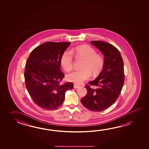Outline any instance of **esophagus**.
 Wrapping results in <instances>:
<instances>
[{"label": "esophagus", "mask_w": 149, "mask_h": 149, "mask_svg": "<svg viewBox=\"0 0 149 149\" xmlns=\"http://www.w3.org/2000/svg\"><path fill=\"white\" fill-rule=\"evenodd\" d=\"M73 87H74V88H79V85H77V84H74V85H73Z\"/></svg>", "instance_id": "34e87169"}]
</instances>
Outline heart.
<instances>
[{"label":"heart","instance_id":"obj_1","mask_svg":"<svg viewBox=\"0 0 149 149\" xmlns=\"http://www.w3.org/2000/svg\"><path fill=\"white\" fill-rule=\"evenodd\" d=\"M71 52L76 57L84 60V62L82 70L74 71L67 75L68 81L81 84L89 79L91 73L94 76L100 73L103 65V60L101 56L96 54L94 48L88 45H81L73 48ZM71 52L65 51L61 57V66L67 72L71 71L73 67V56Z\"/></svg>","mask_w":149,"mask_h":149}]
</instances>
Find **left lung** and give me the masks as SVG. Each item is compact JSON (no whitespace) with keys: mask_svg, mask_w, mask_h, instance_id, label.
I'll return each mask as SVG.
<instances>
[{"mask_svg":"<svg viewBox=\"0 0 149 149\" xmlns=\"http://www.w3.org/2000/svg\"><path fill=\"white\" fill-rule=\"evenodd\" d=\"M104 59L103 69L96 79L86 86L87 94L81 100L82 105L89 110L100 112L111 107L117 100L124 84V62L119 51L112 45L101 41H92Z\"/></svg>","mask_w":149,"mask_h":149,"instance_id":"1","label":"left lung"}]
</instances>
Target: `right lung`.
Here are the masks:
<instances>
[{
	"label": "right lung",
	"instance_id": "obj_1",
	"mask_svg": "<svg viewBox=\"0 0 149 149\" xmlns=\"http://www.w3.org/2000/svg\"><path fill=\"white\" fill-rule=\"evenodd\" d=\"M71 42H47L35 48L25 64V86L33 101L39 107L53 110L63 103L65 92L73 88L71 82L61 85L64 73L61 57Z\"/></svg>",
	"mask_w": 149,
	"mask_h": 149
}]
</instances>
